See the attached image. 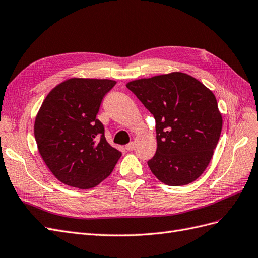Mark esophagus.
Masks as SVG:
<instances>
[{
	"label": "esophagus",
	"mask_w": 258,
	"mask_h": 258,
	"mask_svg": "<svg viewBox=\"0 0 258 258\" xmlns=\"http://www.w3.org/2000/svg\"><path fill=\"white\" fill-rule=\"evenodd\" d=\"M134 148H135V142H130L129 144L126 145V150H127L128 152H131L132 150H134Z\"/></svg>",
	"instance_id": "obj_1"
}]
</instances>
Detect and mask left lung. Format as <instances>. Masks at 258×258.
I'll list each match as a JSON object with an SVG mask.
<instances>
[{
  "mask_svg": "<svg viewBox=\"0 0 258 258\" xmlns=\"http://www.w3.org/2000/svg\"><path fill=\"white\" fill-rule=\"evenodd\" d=\"M126 86L156 120L157 150L147 161L153 174L170 186L197 179L212 159L223 127L213 92L182 72L132 81Z\"/></svg>",
  "mask_w": 258,
  "mask_h": 258,
  "instance_id": "obj_1",
  "label": "left lung"
}]
</instances>
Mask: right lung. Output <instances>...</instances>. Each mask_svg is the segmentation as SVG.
<instances>
[{"instance_id":"obj_1","label":"right lung","mask_w":258,"mask_h":258,"mask_svg":"<svg viewBox=\"0 0 258 258\" xmlns=\"http://www.w3.org/2000/svg\"><path fill=\"white\" fill-rule=\"evenodd\" d=\"M116 82L70 79L45 98L34 123L38 152L60 182L80 189L112 173L121 153L107 143L97 119L101 102Z\"/></svg>"}]
</instances>
